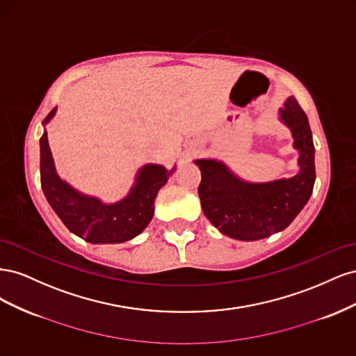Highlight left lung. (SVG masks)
<instances>
[{"label":"left lung","mask_w":356,"mask_h":356,"mask_svg":"<svg viewBox=\"0 0 356 356\" xmlns=\"http://www.w3.org/2000/svg\"><path fill=\"white\" fill-rule=\"evenodd\" d=\"M281 118L300 152V172L293 178L251 184L236 178L221 161L196 160L202 172V209L215 227L233 239L258 241L286 229L314 191L315 147L307 117L294 96L281 108Z\"/></svg>","instance_id":"obj_1"}]
</instances>
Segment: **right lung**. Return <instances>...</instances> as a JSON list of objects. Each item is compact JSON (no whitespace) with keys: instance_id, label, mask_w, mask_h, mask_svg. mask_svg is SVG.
<instances>
[{"instance_id":"1","label":"right lung","mask_w":356,"mask_h":356,"mask_svg":"<svg viewBox=\"0 0 356 356\" xmlns=\"http://www.w3.org/2000/svg\"><path fill=\"white\" fill-rule=\"evenodd\" d=\"M55 113L56 108H53L44 123ZM40 149L41 187L46 199L68 230L90 243H120L141 233L153 218L157 191L174 172V169L168 172L160 165H145L123 200L105 204L95 197L80 195L58 177L46 131L40 139Z\"/></svg>"}]
</instances>
